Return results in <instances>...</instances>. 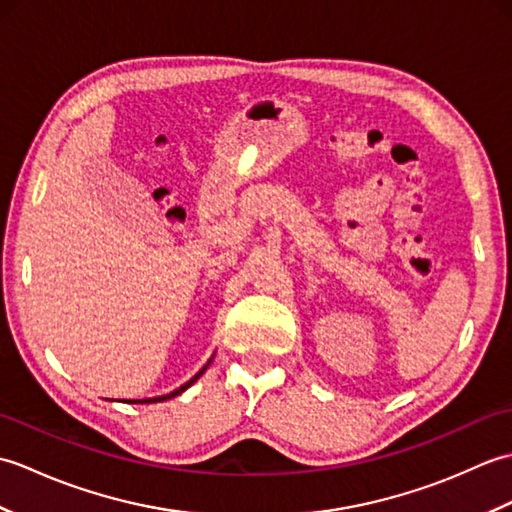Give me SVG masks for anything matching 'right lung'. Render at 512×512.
I'll return each mask as SVG.
<instances>
[{
	"instance_id": "right-lung-1",
	"label": "right lung",
	"mask_w": 512,
	"mask_h": 512,
	"mask_svg": "<svg viewBox=\"0 0 512 512\" xmlns=\"http://www.w3.org/2000/svg\"><path fill=\"white\" fill-rule=\"evenodd\" d=\"M211 361H213V358H211ZM211 361L209 363H206L202 369H200V372L198 374H195L191 380H189V383H184L180 389H176V391H171V394H167V396H158V398H145V400H138V402H162V400H169V398H173V396H178V394H182V391L184 389H187V387H191L193 383H195V380H198L204 372H206V367H209L211 365ZM129 402H132V400H129ZM136 402V400H134Z\"/></svg>"
}]
</instances>
